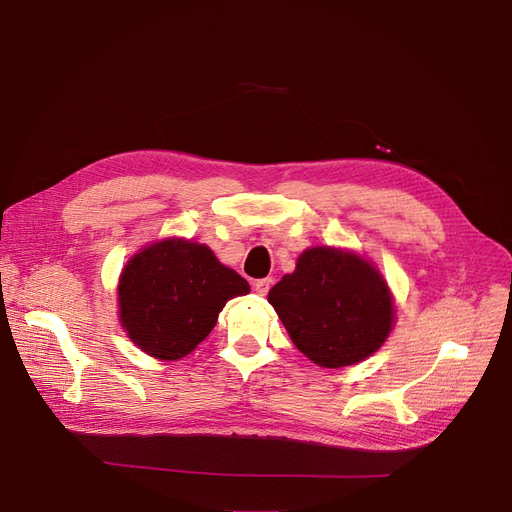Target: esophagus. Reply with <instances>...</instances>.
I'll list each match as a JSON object with an SVG mask.
<instances>
[{
  "label": "esophagus",
  "instance_id": "1",
  "mask_svg": "<svg viewBox=\"0 0 512 512\" xmlns=\"http://www.w3.org/2000/svg\"><path fill=\"white\" fill-rule=\"evenodd\" d=\"M271 284H273L271 277H265V280H256V282H254V292L260 294V297H265V294H267L269 288H271Z\"/></svg>",
  "mask_w": 512,
  "mask_h": 512
}]
</instances>
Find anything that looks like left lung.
I'll return each instance as SVG.
<instances>
[{
	"mask_svg": "<svg viewBox=\"0 0 512 512\" xmlns=\"http://www.w3.org/2000/svg\"><path fill=\"white\" fill-rule=\"evenodd\" d=\"M269 303L292 344L327 369L365 361L395 324L393 292L378 267L333 245L307 247L269 290Z\"/></svg>",
	"mask_w": 512,
	"mask_h": 512,
	"instance_id": "1",
	"label": "left lung"
}]
</instances>
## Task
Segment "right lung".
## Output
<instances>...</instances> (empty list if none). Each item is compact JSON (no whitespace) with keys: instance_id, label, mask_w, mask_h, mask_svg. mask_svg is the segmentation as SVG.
<instances>
[{"instance_id":"obj_1","label":"right lung","mask_w":512,"mask_h":512,"mask_svg":"<svg viewBox=\"0 0 512 512\" xmlns=\"http://www.w3.org/2000/svg\"><path fill=\"white\" fill-rule=\"evenodd\" d=\"M250 284L205 243L168 237L145 245L121 269L119 322L145 354L177 361L211 333L226 301Z\"/></svg>"}]
</instances>
